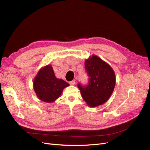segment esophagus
Returning <instances> with one entry per match:
<instances>
[{
	"mask_svg": "<svg viewBox=\"0 0 150 150\" xmlns=\"http://www.w3.org/2000/svg\"><path fill=\"white\" fill-rule=\"evenodd\" d=\"M75 83H76L75 80H73V81H71L69 82V84L71 85V86H74L75 84Z\"/></svg>",
	"mask_w": 150,
	"mask_h": 150,
	"instance_id": "obj_1",
	"label": "esophagus"
}]
</instances>
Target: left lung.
Wrapping results in <instances>:
<instances>
[{
    "label": "left lung",
    "mask_w": 150,
    "mask_h": 150,
    "mask_svg": "<svg viewBox=\"0 0 150 150\" xmlns=\"http://www.w3.org/2000/svg\"><path fill=\"white\" fill-rule=\"evenodd\" d=\"M85 68L90 77L89 85L77 86L82 99L91 107L102 105L109 99L115 88V72L107 63L94 54L85 60Z\"/></svg>",
    "instance_id": "1"
}]
</instances>
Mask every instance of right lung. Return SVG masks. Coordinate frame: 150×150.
Listing matches in <instances>:
<instances>
[{
    "label": "right lung",
    "mask_w": 150,
    "mask_h": 150,
    "mask_svg": "<svg viewBox=\"0 0 150 150\" xmlns=\"http://www.w3.org/2000/svg\"><path fill=\"white\" fill-rule=\"evenodd\" d=\"M33 89L38 99L46 103H52L61 96L63 89L69 84L55 76L52 66L41 68L33 82Z\"/></svg>",
    "instance_id": "right-lung-1"
}]
</instances>
